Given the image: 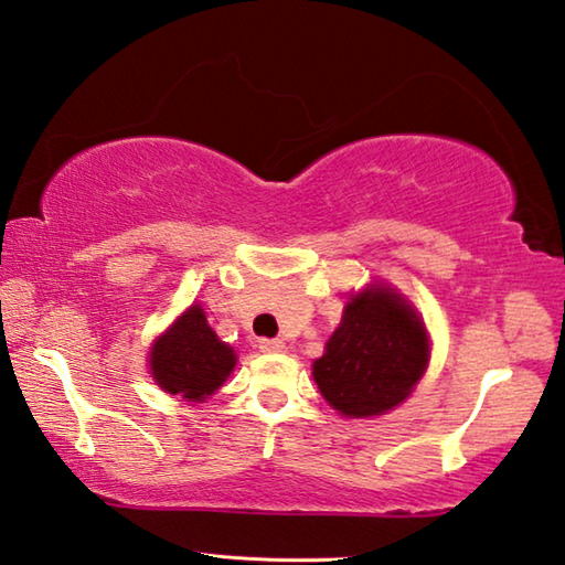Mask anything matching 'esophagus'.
I'll return each instance as SVG.
<instances>
[{"instance_id":"34e87169","label":"esophagus","mask_w":565,"mask_h":565,"mask_svg":"<svg viewBox=\"0 0 565 565\" xmlns=\"http://www.w3.org/2000/svg\"><path fill=\"white\" fill-rule=\"evenodd\" d=\"M257 348H260V352H282L285 350V342L282 340L263 338V340H257Z\"/></svg>"}]
</instances>
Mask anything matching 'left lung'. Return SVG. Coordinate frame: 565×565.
<instances>
[{
	"mask_svg": "<svg viewBox=\"0 0 565 565\" xmlns=\"http://www.w3.org/2000/svg\"><path fill=\"white\" fill-rule=\"evenodd\" d=\"M427 362L429 338L417 312L390 290L367 288L344 305L312 377L344 417H372L407 399Z\"/></svg>",
	"mask_w": 565,
	"mask_h": 565,
	"instance_id": "1",
	"label": "left lung"
}]
</instances>
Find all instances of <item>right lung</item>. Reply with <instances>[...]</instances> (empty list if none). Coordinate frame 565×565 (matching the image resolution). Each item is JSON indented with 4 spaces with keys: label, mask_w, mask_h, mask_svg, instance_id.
<instances>
[{
    "label": "right lung",
    "mask_w": 565,
    "mask_h": 565,
    "mask_svg": "<svg viewBox=\"0 0 565 565\" xmlns=\"http://www.w3.org/2000/svg\"><path fill=\"white\" fill-rule=\"evenodd\" d=\"M233 364V348L217 340L198 305L181 315L151 352V372L161 390L191 402H201L221 390Z\"/></svg>",
    "instance_id": "obj_1"
}]
</instances>
